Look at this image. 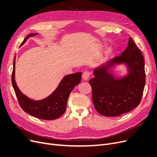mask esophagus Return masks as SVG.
I'll list each match as a JSON object with an SVG mask.
<instances>
[{"mask_svg": "<svg viewBox=\"0 0 157 157\" xmlns=\"http://www.w3.org/2000/svg\"><path fill=\"white\" fill-rule=\"evenodd\" d=\"M89 75H90V73L88 71H85L82 74V78L84 80H87L89 78Z\"/></svg>", "mask_w": 157, "mask_h": 157, "instance_id": "1", "label": "esophagus"}]
</instances>
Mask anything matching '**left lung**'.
Instances as JSON below:
<instances>
[{
  "instance_id": "obj_1",
  "label": "left lung",
  "mask_w": 157,
  "mask_h": 157,
  "mask_svg": "<svg viewBox=\"0 0 157 157\" xmlns=\"http://www.w3.org/2000/svg\"><path fill=\"white\" fill-rule=\"evenodd\" d=\"M124 63L129 68L127 76L116 79L107 72L114 63ZM89 80L93 102L98 113L108 117L119 116L137 107L143 97L146 82L144 59L140 50L130 38L127 48L106 65L94 71Z\"/></svg>"
}]
</instances>
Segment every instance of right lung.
<instances>
[{
	"label": "right lung",
	"instance_id": "obj_1",
	"mask_svg": "<svg viewBox=\"0 0 157 157\" xmlns=\"http://www.w3.org/2000/svg\"><path fill=\"white\" fill-rule=\"evenodd\" d=\"M38 34H30L21 43L22 45L31 36ZM15 58L13 62V69L11 76L12 85L15 92L19 105L25 113L35 117L54 120L61 117L65 112L69 95L74 87L78 85L81 80L82 73L78 72L66 75L61 80L55 91L47 98L40 101H34L22 94L17 86L14 80Z\"/></svg>",
	"mask_w": 157,
	"mask_h": 157
}]
</instances>
